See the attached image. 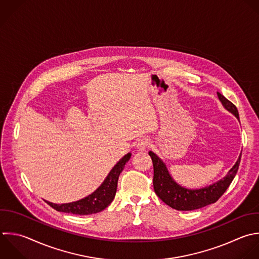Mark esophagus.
Returning <instances> with one entry per match:
<instances>
[{"label": "esophagus", "instance_id": "34e87169", "mask_svg": "<svg viewBox=\"0 0 259 259\" xmlns=\"http://www.w3.org/2000/svg\"><path fill=\"white\" fill-rule=\"evenodd\" d=\"M149 145H150V141L147 139H143L138 143V149L141 151H144L149 147Z\"/></svg>", "mask_w": 259, "mask_h": 259}]
</instances>
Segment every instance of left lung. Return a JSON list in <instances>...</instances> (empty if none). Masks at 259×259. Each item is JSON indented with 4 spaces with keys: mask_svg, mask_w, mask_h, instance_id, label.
<instances>
[{
    "mask_svg": "<svg viewBox=\"0 0 259 259\" xmlns=\"http://www.w3.org/2000/svg\"><path fill=\"white\" fill-rule=\"evenodd\" d=\"M217 94L223 106L232 114H234L239 120V113L237 107L221 93L218 92ZM149 155L152 158L154 166L153 185L156 194L159 196L160 199H162V201L177 210L197 209L215 202L230 186L238 171L241 161L240 154L237 162L230 169L228 174L224 178L220 179L218 182L199 189H188L180 186L174 181L165 163L155 153L150 151Z\"/></svg>",
    "mask_w": 259,
    "mask_h": 259,
    "instance_id": "left-lung-1",
    "label": "left lung"
}]
</instances>
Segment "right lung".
Segmentation results:
<instances>
[{"instance_id": "1", "label": "right lung", "mask_w": 259, "mask_h": 259, "mask_svg": "<svg viewBox=\"0 0 259 259\" xmlns=\"http://www.w3.org/2000/svg\"><path fill=\"white\" fill-rule=\"evenodd\" d=\"M131 156H132L131 153H127L125 156H123L116 163V165H114V167L108 173L107 177L102 182V184L90 195L80 200L69 202V203L57 204L50 201H47V202L58 211L70 212L74 214H82V215L92 214V213H96L103 210L113 200L116 193L119 174L123 170L125 163L130 160Z\"/></svg>"}]
</instances>
